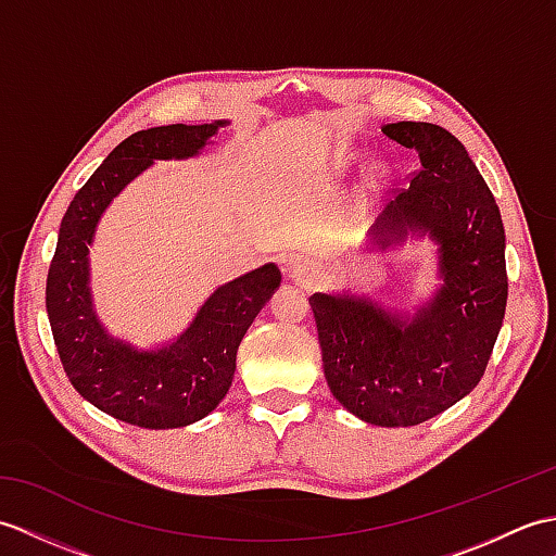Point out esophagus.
Returning <instances> with one entry per match:
<instances>
[{
	"label": "esophagus",
	"mask_w": 556,
	"mask_h": 556,
	"mask_svg": "<svg viewBox=\"0 0 556 556\" xmlns=\"http://www.w3.org/2000/svg\"><path fill=\"white\" fill-rule=\"evenodd\" d=\"M289 277L293 281H299V285H313L315 279H320V269L308 263V260H296V263L289 267Z\"/></svg>",
	"instance_id": "esophagus-1"
}]
</instances>
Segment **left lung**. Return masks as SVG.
Listing matches in <instances>:
<instances>
[{
    "label": "left lung",
    "mask_w": 556,
    "mask_h": 556,
    "mask_svg": "<svg viewBox=\"0 0 556 556\" xmlns=\"http://www.w3.org/2000/svg\"><path fill=\"white\" fill-rule=\"evenodd\" d=\"M382 134L416 148L422 169L389 200L370 243L387 251L428 236L442 285L416 313L349 291L313 293L311 308L329 392L365 422L408 428L454 406L485 372L509 293L506 243L500 207L458 138L425 122Z\"/></svg>",
    "instance_id": "8db88e82"
}]
</instances>
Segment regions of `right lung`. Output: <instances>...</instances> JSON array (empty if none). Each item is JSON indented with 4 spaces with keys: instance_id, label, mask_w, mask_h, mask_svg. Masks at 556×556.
<instances>
[{
    "instance_id": "add662e5",
    "label": "right lung",
    "mask_w": 556,
    "mask_h": 556,
    "mask_svg": "<svg viewBox=\"0 0 556 556\" xmlns=\"http://www.w3.org/2000/svg\"><path fill=\"white\" fill-rule=\"evenodd\" d=\"M227 124H172L128 136L71 200L59 227L45 303L64 372L92 406L138 428H186L217 408L231 387L241 339L279 287L281 271L267 263L227 281L174 341L138 349L100 323L90 291V245L104 210L136 176L155 160L200 155Z\"/></svg>"
}]
</instances>
